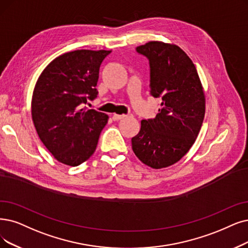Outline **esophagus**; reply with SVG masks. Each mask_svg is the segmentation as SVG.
<instances>
[{"mask_svg": "<svg viewBox=\"0 0 248 248\" xmlns=\"http://www.w3.org/2000/svg\"><path fill=\"white\" fill-rule=\"evenodd\" d=\"M125 117H126L125 115H119V114H114V115L112 116V118H113V120H114V121L122 120V119H124Z\"/></svg>", "mask_w": 248, "mask_h": 248, "instance_id": "esophagus-1", "label": "esophagus"}]
</instances>
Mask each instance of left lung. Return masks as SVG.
Listing matches in <instances>:
<instances>
[{"instance_id":"obj_1","label":"left lung","mask_w":248,"mask_h":248,"mask_svg":"<svg viewBox=\"0 0 248 248\" xmlns=\"http://www.w3.org/2000/svg\"><path fill=\"white\" fill-rule=\"evenodd\" d=\"M151 65V95L161 97L155 119L132 137L135 155L153 169L174 165L190 150L202 125L205 95L196 68L181 47L148 42L136 47Z\"/></svg>"}]
</instances>
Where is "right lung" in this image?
<instances>
[{
    "instance_id": "right-lung-1",
    "label": "right lung",
    "mask_w": 248,
    "mask_h": 248,
    "mask_svg": "<svg viewBox=\"0 0 248 248\" xmlns=\"http://www.w3.org/2000/svg\"><path fill=\"white\" fill-rule=\"evenodd\" d=\"M112 51L77 49L55 58L37 78L32 122L44 145L58 162L76 167L96 148L108 123L105 113L82 108L97 95L100 67Z\"/></svg>"
}]
</instances>
